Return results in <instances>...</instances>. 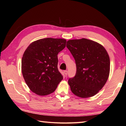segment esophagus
Here are the masks:
<instances>
[{"mask_svg":"<svg viewBox=\"0 0 126 126\" xmlns=\"http://www.w3.org/2000/svg\"><path fill=\"white\" fill-rule=\"evenodd\" d=\"M64 73L65 76H67V75H68V71H67V70L64 71Z\"/></svg>","mask_w":126,"mask_h":126,"instance_id":"1","label":"esophagus"}]
</instances>
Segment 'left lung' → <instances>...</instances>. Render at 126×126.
<instances>
[{"instance_id": "8db88e82", "label": "left lung", "mask_w": 126, "mask_h": 126, "mask_svg": "<svg viewBox=\"0 0 126 126\" xmlns=\"http://www.w3.org/2000/svg\"><path fill=\"white\" fill-rule=\"evenodd\" d=\"M66 47L76 64V75L68 84L74 95L90 97L105 85L110 73V58L101 44L92 40L81 38L69 40Z\"/></svg>"}]
</instances>
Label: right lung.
I'll use <instances>...</instances> for the list:
<instances>
[{
  "label": "right lung",
  "mask_w": 126,
  "mask_h": 126,
  "mask_svg": "<svg viewBox=\"0 0 126 126\" xmlns=\"http://www.w3.org/2000/svg\"><path fill=\"white\" fill-rule=\"evenodd\" d=\"M66 41L46 38L34 41L23 55L22 72L32 92L40 96L55 92L63 76L57 68V55L64 49Z\"/></svg>",
  "instance_id": "1"
}]
</instances>
